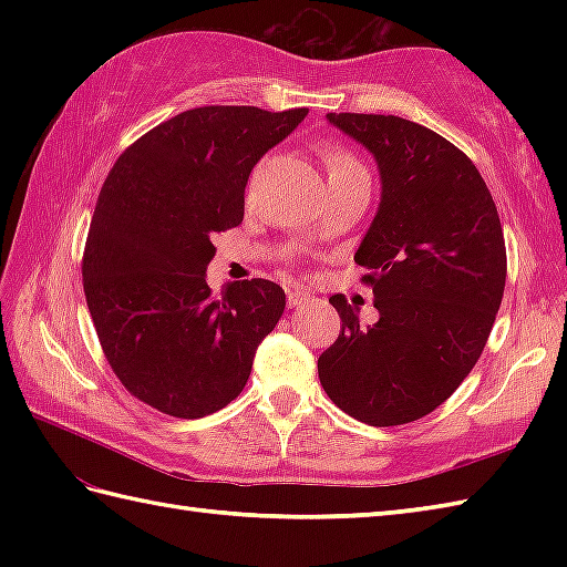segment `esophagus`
I'll list each match as a JSON object with an SVG mask.
<instances>
[{"label":"esophagus","instance_id":"obj_1","mask_svg":"<svg viewBox=\"0 0 567 567\" xmlns=\"http://www.w3.org/2000/svg\"><path fill=\"white\" fill-rule=\"evenodd\" d=\"M311 302V295L305 292V290H297V287H292V290H287V305L290 307H302V305H309Z\"/></svg>","mask_w":567,"mask_h":567}]
</instances>
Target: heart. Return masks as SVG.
Returning <instances> with one entry per match:
<instances>
[{"mask_svg":"<svg viewBox=\"0 0 567 567\" xmlns=\"http://www.w3.org/2000/svg\"><path fill=\"white\" fill-rule=\"evenodd\" d=\"M321 155H323V163H327L329 179H346V177H353V175H368L365 165L360 163L355 155L343 146H329V148H323Z\"/></svg>","mask_w":567,"mask_h":567,"instance_id":"1","label":"heart"}]
</instances>
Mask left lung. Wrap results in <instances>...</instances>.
I'll use <instances>...</instances> for the list:
<instances>
[{
	"mask_svg": "<svg viewBox=\"0 0 567 567\" xmlns=\"http://www.w3.org/2000/svg\"><path fill=\"white\" fill-rule=\"evenodd\" d=\"M375 155L382 199L355 252L378 323L343 295V321L319 355L331 402L370 426L431 414L457 390L489 339L507 280L499 214L483 175L451 141L392 114H329Z\"/></svg>",
	"mask_w": 567,
	"mask_h": 567,
	"instance_id": "left-lung-1",
	"label": "left lung"
}]
</instances>
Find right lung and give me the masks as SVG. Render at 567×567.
Returning <instances> with one entry per match:
<instances>
[{
	"label": "right lung",
	"mask_w": 567,
	"mask_h": 567,
	"mask_svg": "<svg viewBox=\"0 0 567 567\" xmlns=\"http://www.w3.org/2000/svg\"><path fill=\"white\" fill-rule=\"evenodd\" d=\"M307 112L197 106L131 143L106 175L82 285L104 358L143 404L199 419L246 388L285 292L252 277L212 295V236L244 221L252 165Z\"/></svg>",
	"instance_id": "right-lung-1"
}]
</instances>
